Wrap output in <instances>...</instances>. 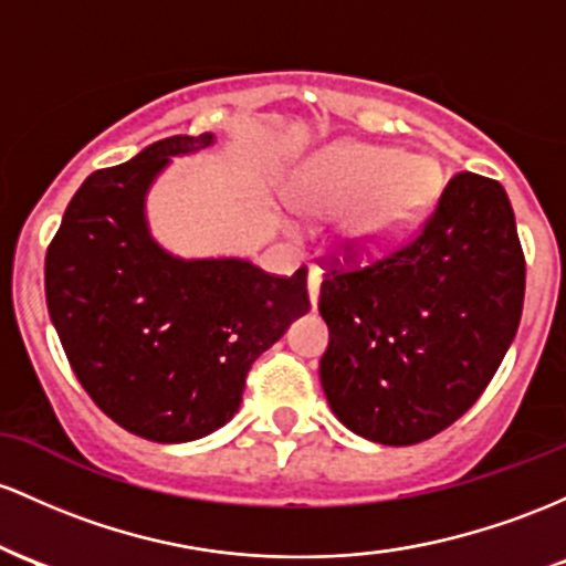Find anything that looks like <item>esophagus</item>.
Returning a JSON list of instances; mask_svg holds the SVG:
<instances>
[{
  "mask_svg": "<svg viewBox=\"0 0 566 566\" xmlns=\"http://www.w3.org/2000/svg\"><path fill=\"white\" fill-rule=\"evenodd\" d=\"M321 283H323V272L317 270V266H310L307 291H310V304H313V310H317V302H321Z\"/></svg>",
  "mask_w": 566,
  "mask_h": 566,
  "instance_id": "34e87169",
  "label": "esophagus"
}]
</instances>
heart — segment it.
Wrapping results in <instances>:
<instances>
[{"label":"heart","instance_id":"heart-1","mask_svg":"<svg viewBox=\"0 0 566 566\" xmlns=\"http://www.w3.org/2000/svg\"><path fill=\"white\" fill-rule=\"evenodd\" d=\"M438 184L428 157L368 144H336L302 165L291 184L296 211L342 216L339 238L358 253H382L415 232Z\"/></svg>","mask_w":566,"mask_h":566}]
</instances>
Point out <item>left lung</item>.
I'll return each mask as SVG.
<instances>
[{
	"label": "left lung",
	"mask_w": 566,
	"mask_h": 566,
	"mask_svg": "<svg viewBox=\"0 0 566 566\" xmlns=\"http://www.w3.org/2000/svg\"><path fill=\"white\" fill-rule=\"evenodd\" d=\"M524 253L503 184L457 174L422 232L321 285V385L336 420L411 447L479 401L516 336Z\"/></svg>",
	"instance_id": "8db88e82"
}]
</instances>
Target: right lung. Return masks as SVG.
I'll use <instances>...</instances> for the list:
<instances>
[{"label": "right lung", "instance_id": "1", "mask_svg": "<svg viewBox=\"0 0 566 566\" xmlns=\"http://www.w3.org/2000/svg\"><path fill=\"white\" fill-rule=\"evenodd\" d=\"M213 133L170 136L82 181L44 259L48 313L104 415L146 441L224 428L245 374L310 310L307 270L275 277L243 256L187 259L151 234L146 198L174 157Z\"/></svg>", "mask_w": 566, "mask_h": 566}]
</instances>
